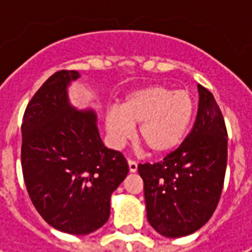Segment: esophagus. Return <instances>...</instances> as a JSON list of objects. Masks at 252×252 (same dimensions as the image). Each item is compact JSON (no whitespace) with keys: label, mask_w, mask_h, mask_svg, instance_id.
<instances>
[{"label":"esophagus","mask_w":252,"mask_h":252,"mask_svg":"<svg viewBox=\"0 0 252 252\" xmlns=\"http://www.w3.org/2000/svg\"><path fill=\"white\" fill-rule=\"evenodd\" d=\"M127 164H129V169H130V172H136L137 171V162L133 160L127 161Z\"/></svg>","instance_id":"34e87169"}]
</instances>
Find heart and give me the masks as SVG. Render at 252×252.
<instances>
[{
  "label": "heart",
  "mask_w": 252,
  "mask_h": 252,
  "mask_svg": "<svg viewBox=\"0 0 252 252\" xmlns=\"http://www.w3.org/2000/svg\"><path fill=\"white\" fill-rule=\"evenodd\" d=\"M195 115V102L188 91H175L165 85H151L130 92L121 109L106 112L105 125L113 144L119 146L139 125V139L153 154L175 150L188 133Z\"/></svg>",
  "instance_id": "1"
}]
</instances>
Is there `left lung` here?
<instances>
[{
  "label": "left lung",
  "mask_w": 252,
  "mask_h": 252,
  "mask_svg": "<svg viewBox=\"0 0 252 252\" xmlns=\"http://www.w3.org/2000/svg\"><path fill=\"white\" fill-rule=\"evenodd\" d=\"M192 130L160 162L139 164L147 219L165 237H184L202 227L218 208L227 167V129L212 92L198 85Z\"/></svg>",
  "instance_id": "left-lung-1"
}]
</instances>
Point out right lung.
I'll return each mask as SVG.
<instances>
[{
  "mask_svg": "<svg viewBox=\"0 0 252 252\" xmlns=\"http://www.w3.org/2000/svg\"><path fill=\"white\" fill-rule=\"evenodd\" d=\"M78 77L60 70L32 96L21 127V162L39 215L60 231L85 236L108 221L112 192L129 165L102 143L96 115L70 106L67 85Z\"/></svg>",
  "mask_w": 252,
  "mask_h": 252,
  "instance_id": "add662e5",
  "label": "right lung"
}]
</instances>
